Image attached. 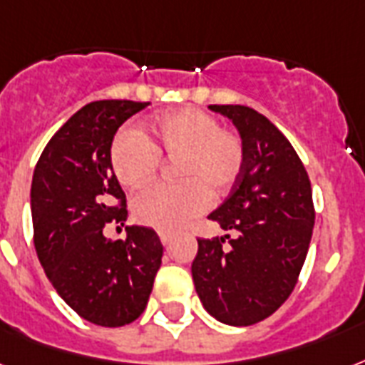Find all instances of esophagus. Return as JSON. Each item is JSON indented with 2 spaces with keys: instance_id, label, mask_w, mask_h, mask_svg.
<instances>
[{
  "instance_id": "1",
  "label": "esophagus",
  "mask_w": 365,
  "mask_h": 365,
  "mask_svg": "<svg viewBox=\"0 0 365 365\" xmlns=\"http://www.w3.org/2000/svg\"><path fill=\"white\" fill-rule=\"evenodd\" d=\"M158 237L163 241V245H168L172 241V233L168 232H158Z\"/></svg>"
}]
</instances>
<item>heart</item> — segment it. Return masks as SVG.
<instances>
[{"label": "heart", "mask_w": 365, "mask_h": 365, "mask_svg": "<svg viewBox=\"0 0 365 365\" xmlns=\"http://www.w3.org/2000/svg\"><path fill=\"white\" fill-rule=\"evenodd\" d=\"M160 157L176 160V185H153L132 202L135 222L172 232L199 216L214 199L226 197L237 183L247 163L241 133L222 128L214 115L201 108H178L153 116L145 135L122 128L108 149L116 180L139 189L157 178Z\"/></svg>", "instance_id": "b5f03b06"}]
</instances>
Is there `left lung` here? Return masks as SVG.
Wrapping results in <instances>:
<instances>
[{
	"mask_svg": "<svg viewBox=\"0 0 365 365\" xmlns=\"http://www.w3.org/2000/svg\"><path fill=\"white\" fill-rule=\"evenodd\" d=\"M232 118L247 163L227 199L208 220L224 237L197 239L191 264L197 294L227 325L262 322L293 293L312 239V187L289 139L255 108L210 105Z\"/></svg>",
	"mask_w": 365,
	"mask_h": 365,
	"instance_id": "1",
	"label": "left lung"
}]
</instances>
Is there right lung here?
<instances>
[{
  "label": "right lung",
  "mask_w": 365,
  "mask_h": 365,
  "mask_svg": "<svg viewBox=\"0 0 365 365\" xmlns=\"http://www.w3.org/2000/svg\"><path fill=\"white\" fill-rule=\"evenodd\" d=\"M149 101H93L72 115L41 151L30 205L34 247L61 299L103 327L132 324L145 310L163 243L155 230L126 227L108 241L107 224L124 226L126 195L110 168L116 130Z\"/></svg>",
  "instance_id": "obj_1"
}]
</instances>
